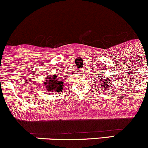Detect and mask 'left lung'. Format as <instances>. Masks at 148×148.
Listing matches in <instances>:
<instances>
[{
	"label": "left lung",
	"mask_w": 148,
	"mask_h": 148,
	"mask_svg": "<svg viewBox=\"0 0 148 148\" xmlns=\"http://www.w3.org/2000/svg\"><path fill=\"white\" fill-rule=\"evenodd\" d=\"M109 78H108V77ZM110 76H105V77H103V79H99L98 80V82H100L99 83V86H101V89L103 90V89H105V90H109V88L110 86H112V84H110Z\"/></svg>",
	"instance_id": "left-lung-1"
}]
</instances>
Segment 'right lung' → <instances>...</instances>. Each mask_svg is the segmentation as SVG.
<instances>
[{
	"mask_svg": "<svg viewBox=\"0 0 148 148\" xmlns=\"http://www.w3.org/2000/svg\"><path fill=\"white\" fill-rule=\"evenodd\" d=\"M46 80L44 82V84L48 90L51 92H60L62 90V88L64 86L63 82L59 78L57 77V75L50 76L47 77Z\"/></svg>",
	"mask_w": 148,
	"mask_h": 148,
	"instance_id": "obj_1",
	"label": "right lung"
}]
</instances>
